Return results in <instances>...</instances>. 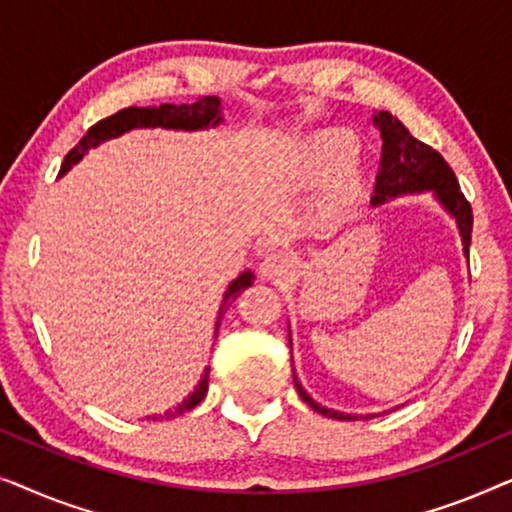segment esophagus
Returning a JSON list of instances; mask_svg holds the SVG:
<instances>
[{
  "mask_svg": "<svg viewBox=\"0 0 512 512\" xmlns=\"http://www.w3.org/2000/svg\"><path fill=\"white\" fill-rule=\"evenodd\" d=\"M293 265H296V261H293L289 251H270L261 263V275L265 279H275V282H279V279L293 275Z\"/></svg>",
  "mask_w": 512,
  "mask_h": 512,
  "instance_id": "esophagus-1",
  "label": "esophagus"
}]
</instances>
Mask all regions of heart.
Listing matches in <instances>:
<instances>
[{
  "instance_id": "b5f03b06",
  "label": "heart",
  "mask_w": 512,
  "mask_h": 512,
  "mask_svg": "<svg viewBox=\"0 0 512 512\" xmlns=\"http://www.w3.org/2000/svg\"><path fill=\"white\" fill-rule=\"evenodd\" d=\"M354 137L347 130H321L305 144L303 172L307 179L331 173L328 181V207L333 212L347 207L361 191V172L356 163Z\"/></svg>"
}]
</instances>
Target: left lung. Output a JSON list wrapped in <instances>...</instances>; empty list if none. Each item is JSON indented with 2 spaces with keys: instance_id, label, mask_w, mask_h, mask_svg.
I'll use <instances>...</instances> for the list:
<instances>
[{
  "instance_id": "left-lung-1",
  "label": "left lung",
  "mask_w": 512,
  "mask_h": 512,
  "mask_svg": "<svg viewBox=\"0 0 512 512\" xmlns=\"http://www.w3.org/2000/svg\"><path fill=\"white\" fill-rule=\"evenodd\" d=\"M373 123L375 128L380 130L382 137V156L375 177L373 205H382V202L396 198V195L431 191L436 195L440 205H443L447 212L454 216V221H457L461 242H464V254L468 256L473 233V209L471 202H468L464 198V193H461L459 181L454 177L452 167L445 163V158L440 156L436 149H431L429 144L412 137L410 130L405 128L396 116H391L389 111H377L373 116ZM293 384H296L300 398H303L312 410H317L319 415L347 419V422L359 419V415H345V412L328 410L324 405H319L303 389V384L298 382L296 375H293Z\"/></svg>"
}]
</instances>
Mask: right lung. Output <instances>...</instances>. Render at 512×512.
I'll list each match as a JSON object with an SVG mask.
<instances>
[{
	"instance_id": "obj_1",
	"label": "right lung",
	"mask_w": 512,
	"mask_h": 512,
	"mask_svg": "<svg viewBox=\"0 0 512 512\" xmlns=\"http://www.w3.org/2000/svg\"><path fill=\"white\" fill-rule=\"evenodd\" d=\"M223 121L221 118V100L219 97H200V100H195L191 104H160V107H128V109H121L116 111L114 116H107L102 118V121H97L93 128H90L86 135L79 144L74 146L72 151L65 156V163L60 167V177L65 174L69 167L79 163V160L86 156L88 149H95L97 144L107 142V139H114L118 135H123V132H128L132 128H170V130H205V128H214V125H219ZM254 284V272L244 270L240 277L233 279L228 286L226 296H223V305H221V312H219V319H216V331H219V324H221V314H223V307H226L230 300H235L237 296L244 289H249V286ZM209 389V368H205V373H202L198 387L188 398H184L177 408L172 410H165L163 415H153V417H146V419H172V417H179L184 415V412L193 410L195 405H198L202 398H205Z\"/></svg>"
}]
</instances>
